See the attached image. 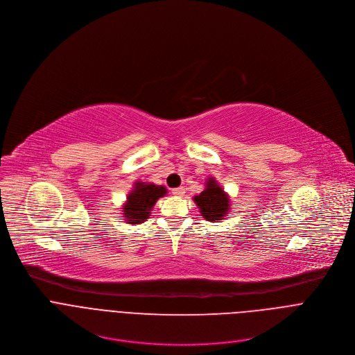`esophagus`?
Segmentation results:
<instances>
[{"instance_id":"34e87169","label":"esophagus","mask_w":355,"mask_h":355,"mask_svg":"<svg viewBox=\"0 0 355 355\" xmlns=\"http://www.w3.org/2000/svg\"><path fill=\"white\" fill-rule=\"evenodd\" d=\"M172 193H173L175 196H179V197H182V196H184V193H186V189H184L183 186H180V187H176V189H173V190H172Z\"/></svg>"}]
</instances>
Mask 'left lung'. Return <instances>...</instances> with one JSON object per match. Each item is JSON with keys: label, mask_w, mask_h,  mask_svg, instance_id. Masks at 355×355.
<instances>
[{"label": "left lung", "mask_w": 355, "mask_h": 355, "mask_svg": "<svg viewBox=\"0 0 355 355\" xmlns=\"http://www.w3.org/2000/svg\"><path fill=\"white\" fill-rule=\"evenodd\" d=\"M205 186V190L194 197V202L207 221H221L230 209V198L212 178Z\"/></svg>", "instance_id": "left-lung-1"}]
</instances>
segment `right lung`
Wrapping results in <instances>:
<instances>
[{
    "label": "right lung",
    "mask_w": 355,
    "mask_h": 355,
    "mask_svg": "<svg viewBox=\"0 0 355 355\" xmlns=\"http://www.w3.org/2000/svg\"><path fill=\"white\" fill-rule=\"evenodd\" d=\"M134 190L127 196V202L123 205L124 220L130 224H141L150 217V211L159 197L166 194L164 186L135 183Z\"/></svg>",
    "instance_id": "add662e5"
}]
</instances>
